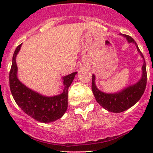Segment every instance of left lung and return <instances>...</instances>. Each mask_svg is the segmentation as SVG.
<instances>
[{"label":"left lung","mask_w":153,"mask_h":153,"mask_svg":"<svg viewBox=\"0 0 153 153\" xmlns=\"http://www.w3.org/2000/svg\"><path fill=\"white\" fill-rule=\"evenodd\" d=\"M127 39L129 43H133L137 47L138 52L140 53L142 57L144 59L143 53L138 47L137 44L129 35L122 34ZM143 75L140 81L136 84L128 86L122 91L116 93H106L97 89L95 84V76H92V91L95 97L97 102L105 109L112 113H121L132 107L133 105L140 100L145 91L147 82V74L146 62L144 60L143 67Z\"/></svg>","instance_id":"1"}]
</instances>
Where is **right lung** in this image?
I'll return each mask as SVG.
<instances>
[{
    "mask_svg": "<svg viewBox=\"0 0 153 153\" xmlns=\"http://www.w3.org/2000/svg\"><path fill=\"white\" fill-rule=\"evenodd\" d=\"M17 46L13 53L11 68L9 74L10 89L16 103L24 113L39 122L51 123L61 118L67 111L68 105V88L76 72L67 75L63 79L64 89L61 94L54 97H44L27 88L17 79L16 56L21 49Z\"/></svg>",
    "mask_w": 153,
    "mask_h": 153,
    "instance_id": "right-lung-1",
    "label": "right lung"
}]
</instances>
